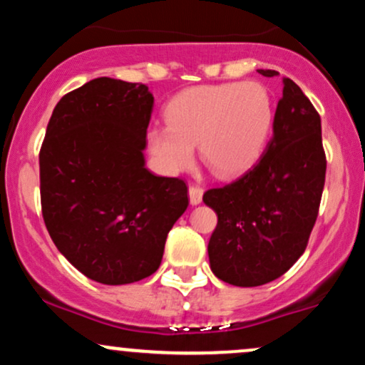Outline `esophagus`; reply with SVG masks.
<instances>
[{"instance_id":"1","label":"esophagus","mask_w":365,"mask_h":365,"mask_svg":"<svg viewBox=\"0 0 365 365\" xmlns=\"http://www.w3.org/2000/svg\"><path fill=\"white\" fill-rule=\"evenodd\" d=\"M202 194L204 190L197 185H190L188 187V199H190L192 206H197V204L202 202Z\"/></svg>"}]
</instances>
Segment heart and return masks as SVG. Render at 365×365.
I'll return each instance as SVG.
<instances>
[{
    "mask_svg": "<svg viewBox=\"0 0 365 365\" xmlns=\"http://www.w3.org/2000/svg\"><path fill=\"white\" fill-rule=\"evenodd\" d=\"M168 125L148 130L150 156L163 171L177 175L200 158L217 177L245 173L261 158L274 121L269 92L257 82L197 86L166 106Z\"/></svg>",
    "mask_w": 365,
    "mask_h": 365,
    "instance_id": "b5f03b06",
    "label": "heart"
}]
</instances>
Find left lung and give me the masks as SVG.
I'll return each instance as SVG.
<instances>
[{"instance_id":"1","label":"left lung","mask_w":365,"mask_h":365,"mask_svg":"<svg viewBox=\"0 0 365 365\" xmlns=\"http://www.w3.org/2000/svg\"><path fill=\"white\" fill-rule=\"evenodd\" d=\"M324 178L321 116L302 89L283 77L273 137L261 159L235 182L202 197L217 215L207 245L215 276L235 287H259L287 273L307 247Z\"/></svg>"}]
</instances>
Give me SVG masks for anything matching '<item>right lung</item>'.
<instances>
[{
	"instance_id": "right-lung-1",
	"label": "right lung",
	"mask_w": 365,
	"mask_h": 365,
	"mask_svg": "<svg viewBox=\"0 0 365 365\" xmlns=\"http://www.w3.org/2000/svg\"><path fill=\"white\" fill-rule=\"evenodd\" d=\"M154 98L144 83L99 77L63 96L39 154L41 206L58 250L103 284L148 278L188 206L180 178L145 168Z\"/></svg>"
}]
</instances>
